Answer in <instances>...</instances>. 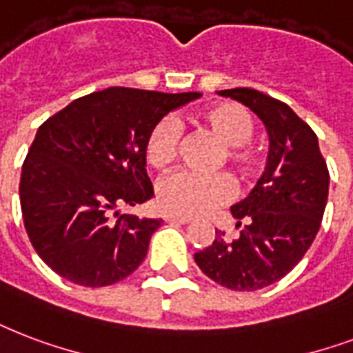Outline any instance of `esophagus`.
<instances>
[{
  "label": "esophagus",
  "mask_w": 353,
  "mask_h": 353,
  "mask_svg": "<svg viewBox=\"0 0 353 353\" xmlns=\"http://www.w3.org/2000/svg\"><path fill=\"white\" fill-rule=\"evenodd\" d=\"M166 222H177V224H188L190 219H185V216H177V214H165Z\"/></svg>",
  "instance_id": "esophagus-1"
}]
</instances>
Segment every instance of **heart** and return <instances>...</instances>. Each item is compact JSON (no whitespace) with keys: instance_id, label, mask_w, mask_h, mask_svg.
I'll return each mask as SVG.
<instances>
[{"instance_id":"heart-1","label":"heart","mask_w":353,"mask_h":353,"mask_svg":"<svg viewBox=\"0 0 353 353\" xmlns=\"http://www.w3.org/2000/svg\"><path fill=\"white\" fill-rule=\"evenodd\" d=\"M196 123L224 146L220 163L228 165L242 179H250L259 170V157L248 142L255 125L248 111L236 103H216L196 117ZM179 128L172 118H165L152 129L146 141L148 163L166 170L174 165L179 153ZM233 198V183L225 174L198 176L192 172H177L157 185V201L166 212L177 216H201L224 205Z\"/></svg>"}]
</instances>
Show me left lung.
Returning <instances> with one entry per match:
<instances>
[{"instance_id": "8db88e82", "label": "left lung", "mask_w": 353, "mask_h": 353, "mask_svg": "<svg viewBox=\"0 0 353 353\" xmlns=\"http://www.w3.org/2000/svg\"><path fill=\"white\" fill-rule=\"evenodd\" d=\"M246 105L265 123L268 159L259 181L231 214L246 222L241 236L225 241L216 231L211 246L194 254L207 278L231 290H257L294 268L320 230L330 172L319 139L289 105L254 88L219 90Z\"/></svg>"}]
</instances>
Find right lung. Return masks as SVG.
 Returning a JSON list of instances; mask_svg holds the SVG:
<instances>
[{
    "mask_svg": "<svg viewBox=\"0 0 353 353\" xmlns=\"http://www.w3.org/2000/svg\"><path fill=\"white\" fill-rule=\"evenodd\" d=\"M200 96L111 87L40 125L21 166L20 203L29 241L53 272L105 287L139 268L163 220L120 209L152 200L148 134Z\"/></svg>",
    "mask_w": 353,
    "mask_h": 353,
    "instance_id": "add662e5",
    "label": "right lung"
}]
</instances>
